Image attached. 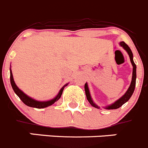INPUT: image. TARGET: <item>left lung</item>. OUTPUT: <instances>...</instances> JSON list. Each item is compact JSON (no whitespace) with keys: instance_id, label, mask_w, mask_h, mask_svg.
<instances>
[{"instance_id":"left-lung-1","label":"left lung","mask_w":148,"mask_h":148,"mask_svg":"<svg viewBox=\"0 0 148 148\" xmlns=\"http://www.w3.org/2000/svg\"><path fill=\"white\" fill-rule=\"evenodd\" d=\"M120 45L124 48L125 51L128 52V55H129V57H130V60H131V64L133 65V74H132V81H131V85H130L129 88L127 90V92H125V94L122 97H120L119 100L116 101L115 103H114L113 104H112L111 106H108L106 108H108V109H116V108H119L120 106L123 105L125 103H126L127 101L131 98V95H133L134 92V89H135V86H136V66L135 64V63L134 62V60H133V53H132V51L130 49V47H128V45L126 43H125L124 42H121L120 43ZM84 89H85V93H86V98H87L88 101L89 102V103L93 107L95 108H98L99 107L97 106L96 104H95V103L93 102L92 98H91V96L90 94H89V88H88V85L87 84H85L84 85Z\"/></svg>"}]
</instances>
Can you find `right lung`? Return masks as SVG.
<instances>
[{
  "mask_svg": "<svg viewBox=\"0 0 148 148\" xmlns=\"http://www.w3.org/2000/svg\"><path fill=\"white\" fill-rule=\"evenodd\" d=\"M10 81H11V85L12 86V89L14 90V92L16 93L17 96L20 97V99L25 104L26 106L30 107H33V108H46L47 106H50L52 104H53L56 101H57L59 98L62 96V92H63L64 88L65 86H67V85H65L61 89V90L59 91V94L57 95V96L55 97L53 100H51V101H45V102H41V101H35L34 99L31 98L30 97L27 96L23 92H22L20 89L17 86V85L15 84L14 81V78H13V75H12V70H10Z\"/></svg>",
  "mask_w": 148,
  "mask_h": 148,
  "instance_id": "add662e5",
  "label": "right lung"
}]
</instances>
